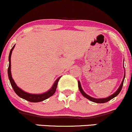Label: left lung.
<instances>
[{"mask_svg":"<svg viewBox=\"0 0 132 132\" xmlns=\"http://www.w3.org/2000/svg\"><path fill=\"white\" fill-rule=\"evenodd\" d=\"M125 77V74L124 78H123V79L122 82H121V85H120V87H119L117 91H116L115 93H114V94H112L111 96H109V97H106V98H102V99H96V98H93V97H90V96H88V95H87V94H86V93H85L83 91L82 89V87H81V86H80V82H79V81H78V86H79V90H80V93H81V94H82L83 96H84L85 97H86V98H87V99H88L89 100L91 101H93V102H94V103H106V102L109 101H110L111 100H112V99L114 98V97H116V96H117V95L119 94V93H120V91H121V89H122L123 85V82H124Z\"/></svg>","mask_w":132,"mask_h":132,"instance_id":"8db88e82","label":"left lung"}]
</instances>
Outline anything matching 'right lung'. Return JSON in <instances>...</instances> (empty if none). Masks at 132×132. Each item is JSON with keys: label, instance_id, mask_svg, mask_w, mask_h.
Returning a JSON list of instances; mask_svg holds the SVG:
<instances>
[{"label": "right lung", "instance_id": "add662e5", "mask_svg": "<svg viewBox=\"0 0 132 132\" xmlns=\"http://www.w3.org/2000/svg\"><path fill=\"white\" fill-rule=\"evenodd\" d=\"M15 45H14L13 47L12 48V49L10 51L9 56V67H8V76H9V79L10 80V82H11V86H12V88H13L14 90L17 95L21 97V98L24 99V100L28 101L29 102H32V103H38V102L46 100L48 97H51L52 96H53L54 94V93L56 91V87H57L58 85V82H59V79H60V77L56 79V81L55 82L54 84L52 86V87L51 88L50 90H49L48 92L43 93L42 94H29V93H27L26 92L23 91L22 90H21L20 88L17 86V85L15 84V83L13 79H12V76H11V54H12V51L14 48Z\"/></svg>", "mask_w": 132, "mask_h": 132}]
</instances>
